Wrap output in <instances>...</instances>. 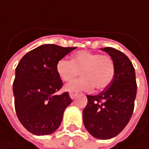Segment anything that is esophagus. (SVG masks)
I'll use <instances>...</instances> for the list:
<instances>
[{
  "mask_svg": "<svg viewBox=\"0 0 149 149\" xmlns=\"http://www.w3.org/2000/svg\"><path fill=\"white\" fill-rule=\"evenodd\" d=\"M77 92H74V91H71V92L69 93V95H70V97H71L72 99H74L75 97L77 96Z\"/></svg>",
  "mask_w": 149,
  "mask_h": 149,
  "instance_id": "obj_1",
  "label": "esophagus"
}]
</instances>
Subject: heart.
<instances>
[{
	"mask_svg": "<svg viewBox=\"0 0 149 149\" xmlns=\"http://www.w3.org/2000/svg\"><path fill=\"white\" fill-rule=\"evenodd\" d=\"M56 71L63 81L69 82L82 72L83 77L66 85L73 91H90L94 87L103 90L112 83L115 75V64L111 56L87 50L77 52L72 60L62 58L56 64Z\"/></svg>",
	"mask_w": 149,
	"mask_h": 149,
	"instance_id": "heart-1",
	"label": "heart"
}]
</instances>
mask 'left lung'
Segmentation results:
<instances>
[{
	"label": "left lung",
	"mask_w": 149,
	"mask_h": 149,
	"mask_svg": "<svg viewBox=\"0 0 149 149\" xmlns=\"http://www.w3.org/2000/svg\"><path fill=\"white\" fill-rule=\"evenodd\" d=\"M113 60L112 83L97 95H88L83 111L85 128L95 138L106 140L118 135L129 123L135 106L136 81L134 66L128 57L113 47H104Z\"/></svg>",
	"instance_id": "left-lung-1"
}]
</instances>
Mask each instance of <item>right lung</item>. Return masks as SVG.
<instances>
[{
	"label": "right lung",
	"mask_w": 149,
	"mask_h": 149,
	"mask_svg": "<svg viewBox=\"0 0 149 149\" xmlns=\"http://www.w3.org/2000/svg\"><path fill=\"white\" fill-rule=\"evenodd\" d=\"M75 48L44 44L24 55L16 67L13 84L16 114L23 126L34 135L55 131L72 102L68 92L55 94L63 86L56 64Z\"/></svg>",
	"instance_id": "right-lung-1"
}]
</instances>
